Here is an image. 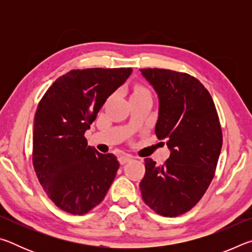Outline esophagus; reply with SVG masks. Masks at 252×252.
<instances>
[{"mask_svg": "<svg viewBox=\"0 0 252 252\" xmlns=\"http://www.w3.org/2000/svg\"><path fill=\"white\" fill-rule=\"evenodd\" d=\"M133 159V157L130 156V155H121L120 157L118 158L119 162H120V164H125L126 162H129L130 160Z\"/></svg>", "mask_w": 252, "mask_h": 252, "instance_id": "esophagus-1", "label": "esophagus"}]
</instances>
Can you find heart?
<instances>
[{
    "label": "heart",
    "mask_w": 252,
    "mask_h": 252,
    "mask_svg": "<svg viewBox=\"0 0 252 252\" xmlns=\"http://www.w3.org/2000/svg\"><path fill=\"white\" fill-rule=\"evenodd\" d=\"M132 95H150V92H149L146 88L143 87H135Z\"/></svg>",
    "instance_id": "1"
}]
</instances>
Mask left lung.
<instances>
[{
    "instance_id": "8db88e82",
    "label": "left lung",
    "mask_w": 252,
    "mask_h": 252,
    "mask_svg": "<svg viewBox=\"0 0 252 252\" xmlns=\"http://www.w3.org/2000/svg\"><path fill=\"white\" fill-rule=\"evenodd\" d=\"M159 97L156 134L167 140L163 164L146 158L140 182L143 201L158 215L177 217L192 209L212 181L222 131L210 93L193 76L165 69H140Z\"/></svg>"
}]
</instances>
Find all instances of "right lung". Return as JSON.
Here are the masks:
<instances>
[{"mask_svg":"<svg viewBox=\"0 0 252 252\" xmlns=\"http://www.w3.org/2000/svg\"><path fill=\"white\" fill-rule=\"evenodd\" d=\"M131 67L72 70L51 85L37 105L33 167L48 197L62 210L84 215L104 199L119 161L88 146L85 131Z\"/></svg>","mask_w":252,"mask_h":252,"instance_id":"right-lung-1","label":"right lung"}]
</instances>
